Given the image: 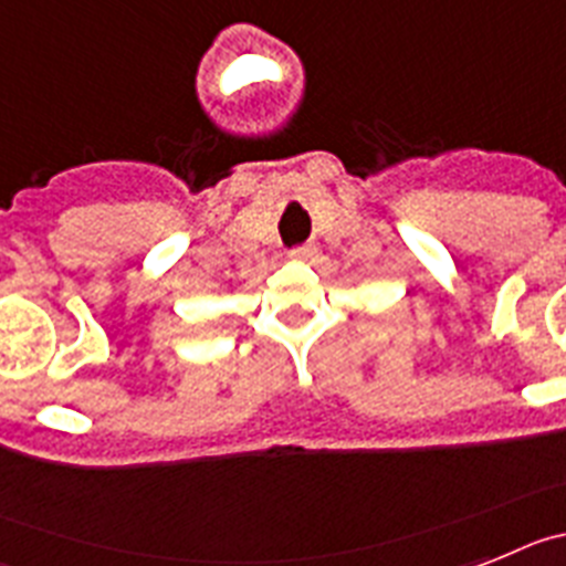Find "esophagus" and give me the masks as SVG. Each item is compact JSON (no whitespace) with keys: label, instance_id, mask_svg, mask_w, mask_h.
Wrapping results in <instances>:
<instances>
[{"label":"esophagus","instance_id":"esophagus-1","mask_svg":"<svg viewBox=\"0 0 566 566\" xmlns=\"http://www.w3.org/2000/svg\"><path fill=\"white\" fill-rule=\"evenodd\" d=\"M313 255H316V250H313L311 244H302V248L290 250V259H293V262H311Z\"/></svg>","mask_w":566,"mask_h":566}]
</instances>
